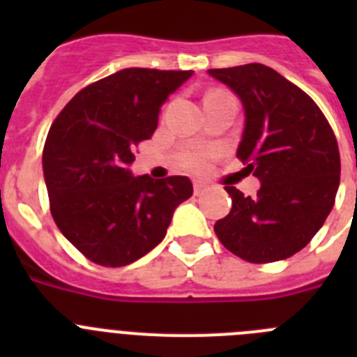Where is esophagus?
I'll return each mask as SVG.
<instances>
[{"instance_id":"1","label":"esophagus","mask_w":357,"mask_h":357,"mask_svg":"<svg viewBox=\"0 0 357 357\" xmlns=\"http://www.w3.org/2000/svg\"><path fill=\"white\" fill-rule=\"evenodd\" d=\"M193 189H195V195H197V197H202V195L207 191V185L202 184V182H195Z\"/></svg>"}]
</instances>
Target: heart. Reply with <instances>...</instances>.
<instances>
[{
    "label": "heart",
    "mask_w": 357,
    "mask_h": 357,
    "mask_svg": "<svg viewBox=\"0 0 357 357\" xmlns=\"http://www.w3.org/2000/svg\"><path fill=\"white\" fill-rule=\"evenodd\" d=\"M214 153V150H202V148H197V150L188 151L184 155V164L189 169H202L206 166V160L209 159Z\"/></svg>",
    "instance_id": "heart-1"
}]
</instances>
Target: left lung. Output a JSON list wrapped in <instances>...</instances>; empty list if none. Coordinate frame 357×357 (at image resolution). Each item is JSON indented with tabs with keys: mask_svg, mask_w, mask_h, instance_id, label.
<instances>
[{
	"mask_svg": "<svg viewBox=\"0 0 357 357\" xmlns=\"http://www.w3.org/2000/svg\"><path fill=\"white\" fill-rule=\"evenodd\" d=\"M245 109L238 159L261 181L250 198L225 185L232 209L214 223L223 247L248 263L288 259L307 245L336 200L340 150L320 107L263 64L209 69Z\"/></svg>",
	"mask_w": 357,
	"mask_h": 357,
	"instance_id": "8db88e82",
	"label": "left lung"
}]
</instances>
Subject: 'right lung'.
I'll return each instance as SVG.
<instances>
[{"mask_svg":"<svg viewBox=\"0 0 357 357\" xmlns=\"http://www.w3.org/2000/svg\"><path fill=\"white\" fill-rule=\"evenodd\" d=\"M193 71L128 68L87 85L56 116L43 150L56 227L89 261L119 268L155 248L173 211L193 195L188 176H132L135 146L160 105Z\"/></svg>","mask_w":357,"mask_h":357,"instance_id":"right-lung-1","label":"right lung"}]
</instances>
